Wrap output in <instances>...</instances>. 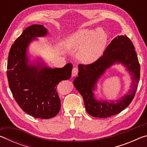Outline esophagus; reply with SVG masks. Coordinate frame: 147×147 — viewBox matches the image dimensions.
<instances>
[{
	"mask_svg": "<svg viewBox=\"0 0 147 147\" xmlns=\"http://www.w3.org/2000/svg\"><path fill=\"white\" fill-rule=\"evenodd\" d=\"M78 73V69L77 67H74L73 69V71H72V76H76Z\"/></svg>",
	"mask_w": 147,
	"mask_h": 147,
	"instance_id": "obj_1",
	"label": "esophagus"
}]
</instances>
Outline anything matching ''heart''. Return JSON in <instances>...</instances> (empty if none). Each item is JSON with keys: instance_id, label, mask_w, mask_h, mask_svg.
<instances>
[{"instance_id": "heart-1", "label": "heart", "mask_w": 147, "mask_h": 147, "mask_svg": "<svg viewBox=\"0 0 147 147\" xmlns=\"http://www.w3.org/2000/svg\"><path fill=\"white\" fill-rule=\"evenodd\" d=\"M107 39V34L102 29H81L69 37L66 47L69 51L80 49L78 59L84 63H89L101 56Z\"/></svg>"}]
</instances>
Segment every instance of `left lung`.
<instances>
[{
    "label": "left lung",
    "instance_id": "1",
    "mask_svg": "<svg viewBox=\"0 0 147 147\" xmlns=\"http://www.w3.org/2000/svg\"><path fill=\"white\" fill-rule=\"evenodd\" d=\"M115 63L124 64L132 75V88L116 103L96 101L93 93L96 82L106 69ZM78 71L74 85L82 96L87 112L94 117H108L127 108L134 98L140 78V65L135 47L126 35L114 38L106 47L103 55L93 63L79 64Z\"/></svg>",
    "mask_w": 147,
    "mask_h": 147
}]
</instances>
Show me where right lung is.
<instances>
[{
	"mask_svg": "<svg viewBox=\"0 0 147 147\" xmlns=\"http://www.w3.org/2000/svg\"><path fill=\"white\" fill-rule=\"evenodd\" d=\"M43 25L33 24L24 30L9 50L7 77L13 98L23 110L35 118L54 117L60 110L56 91L59 82L71 78L73 65L51 69L28 65L27 47L36 37L46 36Z\"/></svg>",
	"mask_w": 147,
	"mask_h": 147,
	"instance_id": "add662e5",
	"label": "right lung"
}]
</instances>
